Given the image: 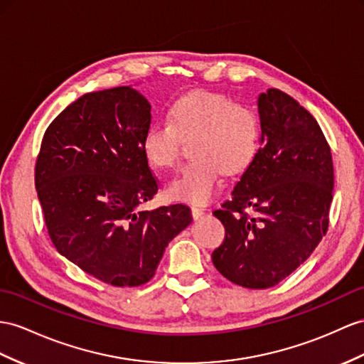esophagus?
Segmentation results:
<instances>
[{
    "label": "esophagus",
    "instance_id": "esophagus-1",
    "mask_svg": "<svg viewBox=\"0 0 364 364\" xmlns=\"http://www.w3.org/2000/svg\"><path fill=\"white\" fill-rule=\"evenodd\" d=\"M192 217H193V220H198V218H201L203 217V213H204V209H201V208H198V206H192Z\"/></svg>",
    "mask_w": 364,
    "mask_h": 364
}]
</instances>
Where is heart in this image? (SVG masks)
Returning a JSON list of instances; mask_svg holds the SVG:
<instances>
[{"label":"heart","mask_w":364,"mask_h":364,"mask_svg":"<svg viewBox=\"0 0 364 364\" xmlns=\"http://www.w3.org/2000/svg\"><path fill=\"white\" fill-rule=\"evenodd\" d=\"M193 160L167 188L173 200L206 204L215 197L221 172L235 175L254 161L259 147L257 112L232 98L195 90L173 100L166 109V124L146 129L141 154L156 171H171L180 161L181 139H191Z\"/></svg>","instance_id":"b5f03b06"}]
</instances>
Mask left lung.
<instances>
[{
    "instance_id": "8db88e82",
    "label": "left lung",
    "mask_w": 364,
    "mask_h": 364,
    "mask_svg": "<svg viewBox=\"0 0 364 364\" xmlns=\"http://www.w3.org/2000/svg\"><path fill=\"white\" fill-rule=\"evenodd\" d=\"M258 152L232 198L213 212L226 237L212 263L247 289L278 284L311 257L328 232L333 189L331 147L309 112L269 89L258 97Z\"/></svg>"
}]
</instances>
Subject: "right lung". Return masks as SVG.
<instances>
[{"mask_svg":"<svg viewBox=\"0 0 364 364\" xmlns=\"http://www.w3.org/2000/svg\"><path fill=\"white\" fill-rule=\"evenodd\" d=\"M151 105L132 86L85 93L46 130L35 188L55 249L100 282L147 283L192 223L184 204L139 210L158 181L141 154Z\"/></svg>","mask_w":364,"mask_h":364,"instance_id":"obj_1","label":"right lung"}]
</instances>
